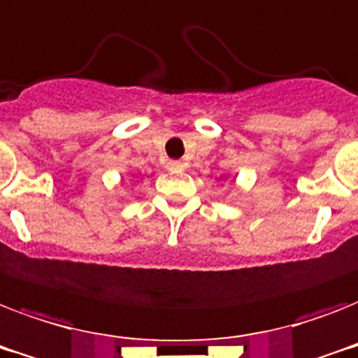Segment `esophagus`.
Returning a JSON list of instances; mask_svg holds the SVG:
<instances>
[{"instance_id": "obj_1", "label": "esophagus", "mask_w": 358, "mask_h": 358, "mask_svg": "<svg viewBox=\"0 0 358 358\" xmlns=\"http://www.w3.org/2000/svg\"><path fill=\"white\" fill-rule=\"evenodd\" d=\"M168 170H173V171L182 170V162H179V161H170V162H168Z\"/></svg>"}]
</instances>
